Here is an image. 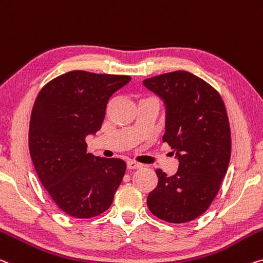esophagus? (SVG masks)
I'll use <instances>...</instances> for the list:
<instances>
[{"label": "esophagus", "instance_id": "1", "mask_svg": "<svg viewBox=\"0 0 263 263\" xmlns=\"http://www.w3.org/2000/svg\"><path fill=\"white\" fill-rule=\"evenodd\" d=\"M126 166H127L128 170H137V168H140L141 167V164H139V162H136V161L130 160V161H127Z\"/></svg>", "mask_w": 263, "mask_h": 263}]
</instances>
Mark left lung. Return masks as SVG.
Returning a JSON list of instances; mask_svg holds the SVG:
<instances>
[{"mask_svg": "<svg viewBox=\"0 0 263 263\" xmlns=\"http://www.w3.org/2000/svg\"><path fill=\"white\" fill-rule=\"evenodd\" d=\"M143 83L164 101L162 141L179 160L172 177L156 170L158 185L147 207L164 221L189 222L205 213L226 176L232 149L226 107L213 86L191 72L162 73Z\"/></svg>", "mask_w": 263, "mask_h": 263, "instance_id": "obj_1", "label": "left lung"}]
</instances>
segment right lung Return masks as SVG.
I'll return each mask as SVG.
<instances>
[{"mask_svg": "<svg viewBox=\"0 0 263 263\" xmlns=\"http://www.w3.org/2000/svg\"><path fill=\"white\" fill-rule=\"evenodd\" d=\"M130 81L74 70L53 78L37 96L29 126L31 160L50 197L73 218L105 212L123 180L126 162L86 153L85 138L101 130L111 96Z\"/></svg>", "mask_w": 263, "mask_h": 263, "instance_id": "add662e5", "label": "right lung"}]
</instances>
